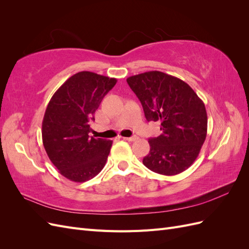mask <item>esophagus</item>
Returning a JSON list of instances; mask_svg holds the SVG:
<instances>
[{
    "instance_id": "esophagus-1",
    "label": "esophagus",
    "mask_w": 249,
    "mask_h": 249,
    "mask_svg": "<svg viewBox=\"0 0 249 249\" xmlns=\"http://www.w3.org/2000/svg\"><path fill=\"white\" fill-rule=\"evenodd\" d=\"M124 140H126V141H135V140H137V139H138V137H137V136H132V137H124Z\"/></svg>"
}]
</instances>
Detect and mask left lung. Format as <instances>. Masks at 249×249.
<instances>
[{
  "instance_id": "8db88e82",
  "label": "left lung",
  "mask_w": 249,
  "mask_h": 249,
  "mask_svg": "<svg viewBox=\"0 0 249 249\" xmlns=\"http://www.w3.org/2000/svg\"><path fill=\"white\" fill-rule=\"evenodd\" d=\"M126 82L147 122H160L163 132L148 140L149 154L143 164L163 176H176L189 168L207 137L205 104L187 83L162 71L139 73Z\"/></svg>"
}]
</instances>
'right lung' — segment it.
<instances>
[{"mask_svg":"<svg viewBox=\"0 0 249 249\" xmlns=\"http://www.w3.org/2000/svg\"><path fill=\"white\" fill-rule=\"evenodd\" d=\"M117 80L91 71L67 79L52 96L42 120V143L63 177L82 183L99 175L112 141L89 136L90 123Z\"/></svg>","mask_w":249,"mask_h":249,"instance_id":"right-lung-1","label":"right lung"}]
</instances>
